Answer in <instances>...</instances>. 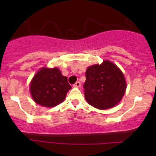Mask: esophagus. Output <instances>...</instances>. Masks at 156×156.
<instances>
[{
  "label": "esophagus",
  "instance_id": "esophagus-1",
  "mask_svg": "<svg viewBox=\"0 0 156 156\" xmlns=\"http://www.w3.org/2000/svg\"><path fill=\"white\" fill-rule=\"evenodd\" d=\"M80 82H79V81H77V82H76L75 83L73 84V87H80Z\"/></svg>",
  "mask_w": 156,
  "mask_h": 156
}]
</instances>
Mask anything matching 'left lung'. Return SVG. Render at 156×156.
<instances>
[{"label": "left lung", "instance_id": "8db88e82", "mask_svg": "<svg viewBox=\"0 0 156 156\" xmlns=\"http://www.w3.org/2000/svg\"><path fill=\"white\" fill-rule=\"evenodd\" d=\"M85 75V98L94 108H112L123 97L126 88L125 77L112 62L104 61L101 65L89 66Z\"/></svg>", "mask_w": 156, "mask_h": 156}]
</instances>
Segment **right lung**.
<instances>
[{"label":"right lung","mask_w":156,"mask_h":156,"mask_svg":"<svg viewBox=\"0 0 156 156\" xmlns=\"http://www.w3.org/2000/svg\"><path fill=\"white\" fill-rule=\"evenodd\" d=\"M30 89L37 104L50 108L62 102L71 86L58 68H42L31 80Z\"/></svg>","instance_id":"obj_1"}]
</instances>
